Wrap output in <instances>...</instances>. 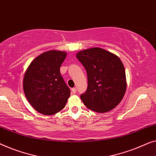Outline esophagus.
I'll return each instance as SVG.
<instances>
[{"label": "esophagus", "mask_w": 156, "mask_h": 156, "mask_svg": "<svg viewBox=\"0 0 156 156\" xmlns=\"http://www.w3.org/2000/svg\"><path fill=\"white\" fill-rule=\"evenodd\" d=\"M76 88H73V89H72V93L74 94H76Z\"/></svg>", "instance_id": "obj_1"}]
</instances>
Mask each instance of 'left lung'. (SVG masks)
I'll return each mask as SVG.
<instances>
[{"instance_id":"1","label":"left lung","mask_w":156,"mask_h":156,"mask_svg":"<svg viewBox=\"0 0 156 156\" xmlns=\"http://www.w3.org/2000/svg\"><path fill=\"white\" fill-rule=\"evenodd\" d=\"M76 58L87 73L88 87L81 99L90 110L105 112L119 104L125 94L127 82L120 59L103 48L82 51Z\"/></svg>"}]
</instances>
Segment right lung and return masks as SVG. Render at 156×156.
Segmentation results:
<instances>
[{"label":"right lung","instance_id":"add662e5","mask_svg":"<svg viewBox=\"0 0 156 156\" xmlns=\"http://www.w3.org/2000/svg\"><path fill=\"white\" fill-rule=\"evenodd\" d=\"M67 53L50 51L36 58L24 76V94L34 109L44 115L62 110L70 96V89L60 74V67Z\"/></svg>","mask_w":156,"mask_h":156}]
</instances>
